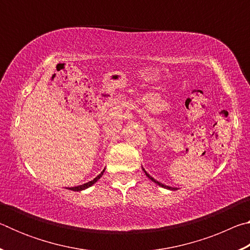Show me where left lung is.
I'll return each instance as SVG.
<instances>
[{"mask_svg":"<svg viewBox=\"0 0 250 250\" xmlns=\"http://www.w3.org/2000/svg\"><path fill=\"white\" fill-rule=\"evenodd\" d=\"M142 170L143 171H145V173H146V175L147 176V177H149V179L152 181V182H154V183L155 184H158L159 186H161V188H167V189H175V188H171V186H167V185H164V184H162V183H160V182H158V181H156V180H154L153 179V177H152L150 174H149V173H146V171L145 170V168H143L142 167Z\"/></svg>","mask_w":250,"mask_h":250,"instance_id":"obj_1","label":"left lung"}]
</instances>
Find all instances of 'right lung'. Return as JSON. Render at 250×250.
Masks as SVG:
<instances>
[{
  "mask_svg": "<svg viewBox=\"0 0 250 250\" xmlns=\"http://www.w3.org/2000/svg\"><path fill=\"white\" fill-rule=\"evenodd\" d=\"M104 170H105V168H104ZM104 170L103 172H101L98 176H96L94 180L90 181V182H88V183H84V184H83V185H78V186H74V188H69L68 189H71V191H75V192H80V191H83V189H86V188H90V186H91L92 184H95L96 182L98 181L101 176H103Z\"/></svg>",
  "mask_w": 250,
  "mask_h": 250,
  "instance_id": "1",
  "label": "right lung"
}]
</instances>
